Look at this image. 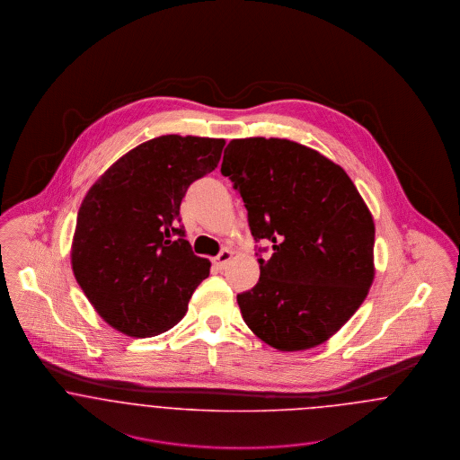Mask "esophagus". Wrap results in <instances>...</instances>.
<instances>
[{"mask_svg": "<svg viewBox=\"0 0 460 460\" xmlns=\"http://www.w3.org/2000/svg\"><path fill=\"white\" fill-rule=\"evenodd\" d=\"M232 256H234V252H232L230 249H223V251L219 252L218 256L215 258V261H213V263H215V266L219 268V270H223V268L226 266V263L232 260Z\"/></svg>", "mask_w": 460, "mask_h": 460, "instance_id": "esophagus-1", "label": "esophagus"}]
</instances>
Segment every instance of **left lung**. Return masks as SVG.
I'll list each match as a JSON object with an SVG mask.
<instances>
[{"label": "left lung", "mask_w": 460, "mask_h": 460, "mask_svg": "<svg viewBox=\"0 0 460 460\" xmlns=\"http://www.w3.org/2000/svg\"><path fill=\"white\" fill-rule=\"evenodd\" d=\"M221 174L241 194L254 241L273 249L258 258V284L237 296L243 322L280 351L325 342L374 280L376 228L362 195L341 166L286 138L232 140Z\"/></svg>", "instance_id": "obj_1"}]
</instances>
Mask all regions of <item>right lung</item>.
Segmentation results:
<instances>
[{
  "instance_id": "right-lung-1",
  "label": "right lung",
  "mask_w": 460,
  "mask_h": 460,
  "mask_svg": "<svg viewBox=\"0 0 460 460\" xmlns=\"http://www.w3.org/2000/svg\"><path fill=\"white\" fill-rule=\"evenodd\" d=\"M223 138L164 135L135 146L81 202L71 263L79 288L111 327L131 338L170 331L211 263L195 256L180 206L218 166Z\"/></svg>"
}]
</instances>
